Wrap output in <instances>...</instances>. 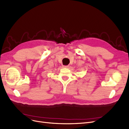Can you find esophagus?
Segmentation results:
<instances>
[{"instance_id": "1", "label": "esophagus", "mask_w": 129, "mask_h": 129, "mask_svg": "<svg viewBox=\"0 0 129 129\" xmlns=\"http://www.w3.org/2000/svg\"><path fill=\"white\" fill-rule=\"evenodd\" d=\"M68 66H63V68H68Z\"/></svg>"}]
</instances>
